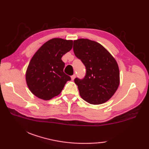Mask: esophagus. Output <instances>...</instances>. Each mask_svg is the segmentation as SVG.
Returning a JSON list of instances; mask_svg holds the SVG:
<instances>
[{"mask_svg": "<svg viewBox=\"0 0 149 149\" xmlns=\"http://www.w3.org/2000/svg\"><path fill=\"white\" fill-rule=\"evenodd\" d=\"M75 77H76V75H72V76H71V79H72V81H74V79L75 78Z\"/></svg>", "mask_w": 149, "mask_h": 149, "instance_id": "obj_1", "label": "esophagus"}]
</instances>
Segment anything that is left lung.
<instances>
[{
  "label": "left lung",
  "mask_w": 149,
  "mask_h": 149,
  "mask_svg": "<svg viewBox=\"0 0 149 149\" xmlns=\"http://www.w3.org/2000/svg\"><path fill=\"white\" fill-rule=\"evenodd\" d=\"M73 49L86 69L83 79H74L80 96L94 105L107 102L120 84V72L115 59L102 45L88 39L74 40Z\"/></svg>",
  "instance_id": "8db88e82"
}]
</instances>
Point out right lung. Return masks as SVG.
<instances>
[{"label": "right lung", "mask_w": 149, "mask_h": 149, "mask_svg": "<svg viewBox=\"0 0 149 149\" xmlns=\"http://www.w3.org/2000/svg\"><path fill=\"white\" fill-rule=\"evenodd\" d=\"M73 41L52 38L34 54L26 71L27 86L33 94L48 100L58 95L71 78L63 72L62 56L72 48Z\"/></svg>", "instance_id": "right-lung-1"}]
</instances>
